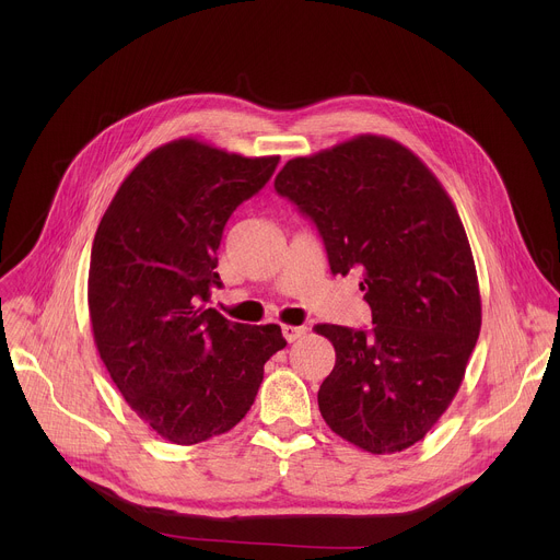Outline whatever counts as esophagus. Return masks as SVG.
Listing matches in <instances>:
<instances>
[{"instance_id": "34e87169", "label": "esophagus", "mask_w": 560, "mask_h": 560, "mask_svg": "<svg viewBox=\"0 0 560 560\" xmlns=\"http://www.w3.org/2000/svg\"><path fill=\"white\" fill-rule=\"evenodd\" d=\"M281 332H283L285 341H288V343H292V341L301 339V337L307 332V328H305V326H283V328H281Z\"/></svg>"}]
</instances>
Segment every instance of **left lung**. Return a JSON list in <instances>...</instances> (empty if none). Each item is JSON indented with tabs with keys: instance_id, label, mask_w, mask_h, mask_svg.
I'll return each instance as SVG.
<instances>
[{
	"instance_id": "obj_1",
	"label": "left lung",
	"mask_w": 560,
	"mask_h": 560,
	"mask_svg": "<svg viewBox=\"0 0 560 560\" xmlns=\"http://www.w3.org/2000/svg\"><path fill=\"white\" fill-rule=\"evenodd\" d=\"M275 190L310 217L332 275L359 272L372 330L314 326L337 361L318 410L372 454L421 441L452 404L481 332V294L460 217L406 145L359 135L296 156Z\"/></svg>"
}]
</instances>
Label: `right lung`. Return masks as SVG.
I'll return each instance as SVG.
<instances>
[{
    "label": "right lung",
    "instance_id": "obj_1",
    "mask_svg": "<svg viewBox=\"0 0 560 560\" xmlns=\"http://www.w3.org/2000/svg\"><path fill=\"white\" fill-rule=\"evenodd\" d=\"M277 164V154L175 139L141 159L100 221L89 270L95 346L126 404L171 443L232 430L266 361L285 348L277 324H236L208 307L223 228Z\"/></svg>",
    "mask_w": 560,
    "mask_h": 560
}]
</instances>
